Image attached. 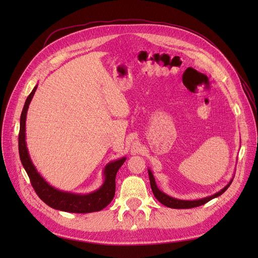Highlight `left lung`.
Listing matches in <instances>:
<instances>
[{
  "mask_svg": "<svg viewBox=\"0 0 258 258\" xmlns=\"http://www.w3.org/2000/svg\"><path fill=\"white\" fill-rule=\"evenodd\" d=\"M148 176H150L151 187H152V190H153V194H154V196L156 197V199H157L160 202V204H162L163 206H166L168 208H172V209H190V208H196V207L205 205V204H207L208 201L212 200V199H214L218 196H221L222 194H224L226 190H227V188L230 186L232 179H233V178H231L230 182L227 185H226L224 188H222L220 191H217L216 194L212 195V196H208V197L197 199V200H182V199H176V198L171 197V196H169V195L161 191L157 187V185H156L155 177L152 173L151 169H148Z\"/></svg>",
  "mask_w": 258,
  "mask_h": 258,
  "instance_id": "left-lung-1",
  "label": "left lung"
}]
</instances>
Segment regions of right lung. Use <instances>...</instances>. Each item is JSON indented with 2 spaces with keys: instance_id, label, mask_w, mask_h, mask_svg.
I'll use <instances>...</instances> for the list:
<instances>
[{
  "instance_id": "obj_1",
  "label": "right lung",
  "mask_w": 258,
  "mask_h": 258,
  "mask_svg": "<svg viewBox=\"0 0 258 258\" xmlns=\"http://www.w3.org/2000/svg\"><path fill=\"white\" fill-rule=\"evenodd\" d=\"M37 85L28 96L25 106L22 108L20 116V130L18 138L19 156L23 168L32 184L37 196L40 197L46 205L52 209L64 211L70 213H91L98 212L110 205L115 195V178L117 171L122 166L126 157L108 162L104 167L103 175L104 182L97 190L89 194H73L54 188L49 183L44 179V177L37 172L35 166L30 158L26 142V119L28 108L31 103L34 93L36 91Z\"/></svg>"
}]
</instances>
